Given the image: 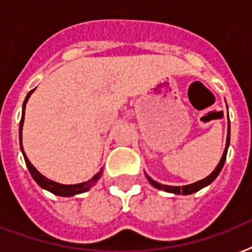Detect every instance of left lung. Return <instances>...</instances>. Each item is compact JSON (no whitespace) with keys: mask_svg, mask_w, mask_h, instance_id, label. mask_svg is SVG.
Masks as SVG:
<instances>
[{"mask_svg":"<svg viewBox=\"0 0 252 252\" xmlns=\"http://www.w3.org/2000/svg\"><path fill=\"white\" fill-rule=\"evenodd\" d=\"M227 118H229V115H227ZM229 144H230V122L227 123V137H226V146H225V150H223V154L222 157H221V159H220L219 165L216 166V168L213 170V172H212L211 175H208L207 178H204V179L199 180V182H195V183L192 184H188V186H182V187H178V186H166V184H161L158 183V182H156V180H153L152 178H150L149 175H146V178H148V180L150 182V184L153 186V187L158 188V189H163V191L166 192H171V193H175V195H191V193H195V192L200 191L201 188L207 187V186H209V184L213 182V180L219 176L220 171L222 170L223 167V163H225V161H226V154H227V148H229Z\"/></svg>","mask_w":252,"mask_h":252,"instance_id":"left-lung-1","label":"left lung"}]
</instances>
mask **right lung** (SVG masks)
<instances>
[{
	"label": "right lung",
	"mask_w": 252,
	"mask_h": 252,
	"mask_svg": "<svg viewBox=\"0 0 252 252\" xmlns=\"http://www.w3.org/2000/svg\"><path fill=\"white\" fill-rule=\"evenodd\" d=\"M35 90V89H33ZM33 90H31L26 96L25 102H23V108H22V119H21V124H19V141H21V150L22 153H23V157H25L26 165L29 167V171L31 174V176L33 178V180L36 182L41 188H44L47 191L52 192L55 195L57 196H65V197H69V196H74L78 195V193H82V192L89 191L93 186H94L96 182L99 180V178L102 176L103 168H100L96 174H95L90 180H87V182H84V183H78V184H60L56 183V182H53V180L48 179V178H45L40 174V172L37 171L36 168L33 167L32 163L29 161V158L23 152V146H22V128H23V122H25V108H26V103L29 100V98L31 96V94L33 93Z\"/></svg>",
	"instance_id": "1"
}]
</instances>
